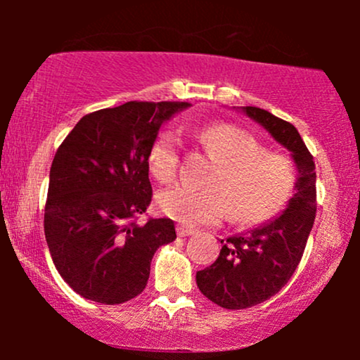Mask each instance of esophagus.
I'll use <instances>...</instances> for the list:
<instances>
[{"label":"esophagus","instance_id":"1","mask_svg":"<svg viewBox=\"0 0 360 360\" xmlns=\"http://www.w3.org/2000/svg\"><path fill=\"white\" fill-rule=\"evenodd\" d=\"M177 235L179 237H189V235L194 233L193 229H189V226H184V225H177Z\"/></svg>","mask_w":360,"mask_h":360}]
</instances>
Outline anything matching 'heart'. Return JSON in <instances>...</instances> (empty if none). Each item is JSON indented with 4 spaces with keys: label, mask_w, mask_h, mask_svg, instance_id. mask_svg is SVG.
Returning <instances> with one entry per match:
<instances>
[{
    "label": "heart",
    "mask_w": 360,
    "mask_h": 360,
    "mask_svg": "<svg viewBox=\"0 0 360 360\" xmlns=\"http://www.w3.org/2000/svg\"><path fill=\"white\" fill-rule=\"evenodd\" d=\"M198 140L217 169L206 189L176 184L157 194L160 213L184 225H214L230 220L250 225L278 214L296 186V167L288 155L267 152L257 139L229 123H213L198 131ZM179 166V140L160 131L148 152V169L160 183L174 179Z\"/></svg>",
    "instance_id": "b5f03b06"
}]
</instances>
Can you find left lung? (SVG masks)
Returning a JSON list of instances; mask_svg holds the SVG:
<instances>
[{
  "instance_id": "1",
  "label": "left lung",
  "mask_w": 360,
  "mask_h": 360,
  "mask_svg": "<svg viewBox=\"0 0 360 360\" xmlns=\"http://www.w3.org/2000/svg\"><path fill=\"white\" fill-rule=\"evenodd\" d=\"M243 113L291 152L298 179L295 196L278 218L221 240L218 259L196 272L200 291L226 309L255 307L281 291L303 257L316 214L315 162L295 125L257 106H243Z\"/></svg>"
}]
</instances>
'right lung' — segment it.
<instances>
[{"label": "right lung", "mask_w": 360, "mask_h": 360, "mask_svg": "<svg viewBox=\"0 0 360 360\" xmlns=\"http://www.w3.org/2000/svg\"><path fill=\"white\" fill-rule=\"evenodd\" d=\"M184 101H128L84 115L57 148L44 230L56 269L82 298L120 304L147 286L171 218L137 223L152 201L148 152Z\"/></svg>", "instance_id": "add662e5"}]
</instances>
